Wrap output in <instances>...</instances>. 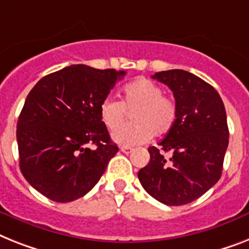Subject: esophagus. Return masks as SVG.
<instances>
[{
    "instance_id": "esophagus-1",
    "label": "esophagus",
    "mask_w": 249,
    "mask_h": 249,
    "mask_svg": "<svg viewBox=\"0 0 249 249\" xmlns=\"http://www.w3.org/2000/svg\"><path fill=\"white\" fill-rule=\"evenodd\" d=\"M132 147H129V146H122L121 147V151L124 154H129V153H132Z\"/></svg>"
}]
</instances>
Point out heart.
Here are the masks:
<instances>
[{"label":"heart","mask_w":249,"mask_h":249,"mask_svg":"<svg viewBox=\"0 0 249 249\" xmlns=\"http://www.w3.org/2000/svg\"><path fill=\"white\" fill-rule=\"evenodd\" d=\"M163 94L161 86L142 77L123 88L122 102L110 96L103 99L99 114L108 129H115L124 122L126 112L131 113L133 122L119 126L112 139L123 146H133L145 142L151 133L161 136L169 132L177 120V106Z\"/></svg>","instance_id":"b5f03b06"}]
</instances>
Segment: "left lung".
Returning a JSON list of instances; mask_svg holds the SVG:
<instances>
[{
	"label": "left lung",
	"mask_w": 249,
	"mask_h": 249,
	"mask_svg": "<svg viewBox=\"0 0 249 249\" xmlns=\"http://www.w3.org/2000/svg\"><path fill=\"white\" fill-rule=\"evenodd\" d=\"M153 79L169 86L177 106L174 126L150 146V161L139 179L150 196L168 206L197 200L220 179L229 129L220 95L210 84L184 70L161 71ZM170 151L169 158L162 151Z\"/></svg>",
	"instance_id": "obj_1"
}]
</instances>
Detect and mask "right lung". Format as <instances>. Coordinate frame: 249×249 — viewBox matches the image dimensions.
I'll use <instances>...</instances> for the list:
<instances>
[{"instance_id": "1", "label": "right lung", "mask_w": 249, "mask_h": 249, "mask_svg": "<svg viewBox=\"0 0 249 249\" xmlns=\"http://www.w3.org/2000/svg\"><path fill=\"white\" fill-rule=\"evenodd\" d=\"M124 75L72 65L44 76L26 96L16 129L20 169L49 200L71 202L85 196L118 153L99 106Z\"/></svg>"}]
</instances>
